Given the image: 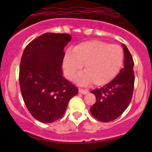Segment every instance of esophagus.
Returning <instances> with one entry per match:
<instances>
[{"label": "esophagus", "mask_w": 152, "mask_h": 152, "mask_svg": "<svg viewBox=\"0 0 152 152\" xmlns=\"http://www.w3.org/2000/svg\"><path fill=\"white\" fill-rule=\"evenodd\" d=\"M79 93H81V94H87L88 93V90H84V89H79Z\"/></svg>", "instance_id": "34e87169"}]
</instances>
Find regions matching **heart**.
Returning <instances> with one entry per match:
<instances>
[{
    "label": "heart",
    "instance_id": "b5f03b06",
    "mask_svg": "<svg viewBox=\"0 0 152 152\" xmlns=\"http://www.w3.org/2000/svg\"><path fill=\"white\" fill-rule=\"evenodd\" d=\"M123 58V50L119 45L93 40L79 44L73 50H67L63 66L67 77L73 79L85 65L86 73L80 75L78 82L86 85L92 81L95 85H103L118 74Z\"/></svg>",
    "mask_w": 152,
    "mask_h": 152
}]
</instances>
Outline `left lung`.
Returning a JSON list of instances; mask_svg holds the SVG:
<instances>
[{"instance_id": "obj_1", "label": "left lung", "mask_w": 152, "mask_h": 152, "mask_svg": "<svg viewBox=\"0 0 152 152\" xmlns=\"http://www.w3.org/2000/svg\"><path fill=\"white\" fill-rule=\"evenodd\" d=\"M124 66L108 84L90 93L96 96V102L90 108L93 117L102 122H110L118 118L129 105L134 90V63L127 47L123 44Z\"/></svg>"}]
</instances>
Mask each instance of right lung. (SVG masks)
<instances>
[{
  "label": "right lung",
  "mask_w": 152,
  "mask_h": 152,
  "mask_svg": "<svg viewBox=\"0 0 152 152\" xmlns=\"http://www.w3.org/2000/svg\"><path fill=\"white\" fill-rule=\"evenodd\" d=\"M68 34L45 33L25 48L20 65L19 83L24 103L32 116L43 123L62 117L70 99L78 93L62 76L64 48Z\"/></svg>",
  "instance_id": "obj_1"
}]
</instances>
